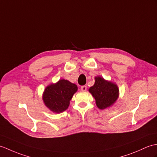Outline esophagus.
Wrapping results in <instances>:
<instances>
[{"mask_svg":"<svg viewBox=\"0 0 157 157\" xmlns=\"http://www.w3.org/2000/svg\"><path fill=\"white\" fill-rule=\"evenodd\" d=\"M87 90V86H83L81 87V90L82 91H83V92H85V91H86Z\"/></svg>","mask_w":157,"mask_h":157,"instance_id":"1","label":"esophagus"}]
</instances>
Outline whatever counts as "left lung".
<instances>
[{
  "mask_svg": "<svg viewBox=\"0 0 157 157\" xmlns=\"http://www.w3.org/2000/svg\"><path fill=\"white\" fill-rule=\"evenodd\" d=\"M96 100L97 106L101 110L110 107L118 99L119 90L117 86L101 78H95V83L89 89Z\"/></svg>",
  "mask_w": 157,
  "mask_h": 157,
  "instance_id": "8db88e82",
  "label": "left lung"
}]
</instances>
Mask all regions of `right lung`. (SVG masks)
I'll return each mask as SVG.
<instances>
[{"label":"right lung","instance_id":"add662e5","mask_svg":"<svg viewBox=\"0 0 157 157\" xmlns=\"http://www.w3.org/2000/svg\"><path fill=\"white\" fill-rule=\"evenodd\" d=\"M78 86L65 79H60L56 84L47 86L43 93V100L46 106L56 113L66 110L70 101Z\"/></svg>","mask_w":157,"mask_h":157}]
</instances>
